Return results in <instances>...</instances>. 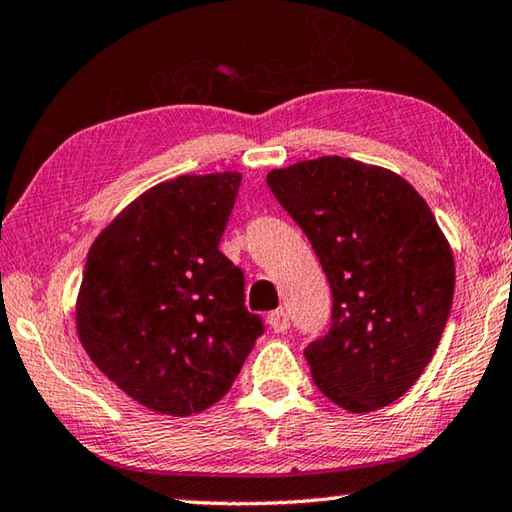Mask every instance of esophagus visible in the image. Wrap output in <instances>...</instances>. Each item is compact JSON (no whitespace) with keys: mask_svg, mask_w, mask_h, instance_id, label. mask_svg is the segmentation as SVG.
<instances>
[{"mask_svg":"<svg viewBox=\"0 0 512 512\" xmlns=\"http://www.w3.org/2000/svg\"><path fill=\"white\" fill-rule=\"evenodd\" d=\"M269 326L273 332H287L289 328V316L285 310H273L269 314Z\"/></svg>","mask_w":512,"mask_h":512,"instance_id":"esophagus-1","label":"esophagus"}]
</instances>
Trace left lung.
I'll return each mask as SVG.
<instances>
[{
    "label": "left lung",
    "instance_id": "left-lung-1",
    "mask_svg": "<svg viewBox=\"0 0 512 512\" xmlns=\"http://www.w3.org/2000/svg\"><path fill=\"white\" fill-rule=\"evenodd\" d=\"M266 184L332 289L328 335L305 348L316 387L355 415L401 399L440 344L456 285L431 207L401 175L346 157L275 168Z\"/></svg>",
    "mask_w": 512,
    "mask_h": 512
}]
</instances>
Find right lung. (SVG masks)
Here are the masks:
<instances>
[{"label":"right lung","instance_id":"add662e5","mask_svg":"<svg viewBox=\"0 0 512 512\" xmlns=\"http://www.w3.org/2000/svg\"><path fill=\"white\" fill-rule=\"evenodd\" d=\"M241 173L180 175L143 191L97 234L77 294L88 358L159 415L221 401L264 323L221 250Z\"/></svg>","mask_w":512,"mask_h":512}]
</instances>
